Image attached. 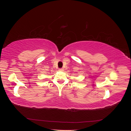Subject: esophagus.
Masks as SVG:
<instances>
[{"mask_svg": "<svg viewBox=\"0 0 131 131\" xmlns=\"http://www.w3.org/2000/svg\"><path fill=\"white\" fill-rule=\"evenodd\" d=\"M58 70H59V71H60V72H62V71H63V68H59Z\"/></svg>", "mask_w": 131, "mask_h": 131, "instance_id": "34e87169", "label": "esophagus"}]
</instances>
